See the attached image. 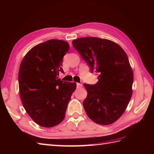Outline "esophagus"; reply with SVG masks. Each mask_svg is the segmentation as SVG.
Listing matches in <instances>:
<instances>
[{"label": "esophagus", "mask_w": 154, "mask_h": 154, "mask_svg": "<svg viewBox=\"0 0 154 154\" xmlns=\"http://www.w3.org/2000/svg\"><path fill=\"white\" fill-rule=\"evenodd\" d=\"M76 86H77V88H81L83 87V85L81 84V83H76Z\"/></svg>", "instance_id": "1"}]
</instances>
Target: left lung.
I'll list each match as a JSON object with an SVG mask.
<instances>
[{"label": "left lung", "mask_w": 154, "mask_h": 154, "mask_svg": "<svg viewBox=\"0 0 154 154\" xmlns=\"http://www.w3.org/2000/svg\"><path fill=\"white\" fill-rule=\"evenodd\" d=\"M72 43L91 72L99 74L96 84L84 83L87 96L83 105L87 115L100 125L114 123L124 113L132 94L134 75L127 54L107 39L85 37Z\"/></svg>", "instance_id": "obj_1"}]
</instances>
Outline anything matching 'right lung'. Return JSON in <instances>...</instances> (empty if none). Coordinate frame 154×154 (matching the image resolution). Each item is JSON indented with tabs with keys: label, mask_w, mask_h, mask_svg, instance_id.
<instances>
[{
	"label": "right lung",
	"mask_w": 154,
	"mask_h": 154,
	"mask_svg": "<svg viewBox=\"0 0 154 154\" xmlns=\"http://www.w3.org/2000/svg\"><path fill=\"white\" fill-rule=\"evenodd\" d=\"M69 44L49 40L30 49L20 63L18 85L26 112L41 127H53L63 120L76 83L63 82L62 62Z\"/></svg>",
	"instance_id": "add662e5"
}]
</instances>
